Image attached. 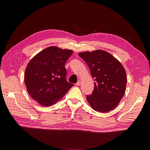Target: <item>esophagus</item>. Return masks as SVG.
<instances>
[{
    "instance_id": "obj_1",
    "label": "esophagus",
    "mask_w": 150,
    "mask_h": 150,
    "mask_svg": "<svg viewBox=\"0 0 150 150\" xmlns=\"http://www.w3.org/2000/svg\"><path fill=\"white\" fill-rule=\"evenodd\" d=\"M81 84V82H80V81H78L76 83V86H80Z\"/></svg>"
}]
</instances>
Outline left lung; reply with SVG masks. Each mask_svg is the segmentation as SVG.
I'll list each match as a JSON object with an SVG mask.
<instances>
[{
  "label": "left lung",
  "mask_w": 150,
  "mask_h": 150,
  "mask_svg": "<svg viewBox=\"0 0 150 150\" xmlns=\"http://www.w3.org/2000/svg\"><path fill=\"white\" fill-rule=\"evenodd\" d=\"M78 55L89 67L95 78L94 89L86 98L97 112H106L114 109L123 98L127 82L125 70L111 54L97 50L79 53Z\"/></svg>",
  "instance_id": "obj_1"
}]
</instances>
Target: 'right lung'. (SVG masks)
I'll use <instances>...</instances> for the list:
<instances>
[{
    "label": "right lung",
    "instance_id": "right-lung-1",
    "mask_svg": "<svg viewBox=\"0 0 150 150\" xmlns=\"http://www.w3.org/2000/svg\"><path fill=\"white\" fill-rule=\"evenodd\" d=\"M73 51L51 46L30 60L24 81L30 96L43 106H49L61 99L74 86L66 81L65 63Z\"/></svg>",
    "mask_w": 150,
    "mask_h": 150
}]
</instances>
